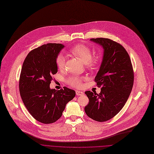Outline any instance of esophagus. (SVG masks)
I'll return each instance as SVG.
<instances>
[{
  "label": "esophagus",
  "instance_id": "esophagus-1",
  "mask_svg": "<svg viewBox=\"0 0 154 154\" xmlns=\"http://www.w3.org/2000/svg\"><path fill=\"white\" fill-rule=\"evenodd\" d=\"M76 95L77 96H83L84 95V93H83L82 91H76Z\"/></svg>",
  "mask_w": 154,
  "mask_h": 154
}]
</instances>
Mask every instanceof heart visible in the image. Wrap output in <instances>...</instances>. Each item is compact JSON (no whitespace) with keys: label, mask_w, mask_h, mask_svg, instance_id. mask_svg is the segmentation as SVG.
Here are the masks:
<instances>
[{"label":"heart","mask_w":154,"mask_h":154,"mask_svg":"<svg viewBox=\"0 0 154 154\" xmlns=\"http://www.w3.org/2000/svg\"><path fill=\"white\" fill-rule=\"evenodd\" d=\"M71 53L75 57L79 58L83 63L86 64L88 66H93L97 61V58H92V51L91 48L83 44H78L72 47L71 50ZM56 64L58 68L62 70L64 68L66 64V58L63 53H60L56 58ZM83 80L82 77L78 76H71L67 79V82L70 85L74 87H81Z\"/></svg>","instance_id":"1"}]
</instances>
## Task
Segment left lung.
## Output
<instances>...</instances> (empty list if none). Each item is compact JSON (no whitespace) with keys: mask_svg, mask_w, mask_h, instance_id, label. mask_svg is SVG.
<instances>
[{"mask_svg":"<svg viewBox=\"0 0 154 154\" xmlns=\"http://www.w3.org/2000/svg\"><path fill=\"white\" fill-rule=\"evenodd\" d=\"M103 48V57L94 80L101 93L85 91L89 103L85 112L97 122H106L116 116L123 107L132 90L134 73L127 51L109 38H91Z\"/></svg>","mask_w":154,"mask_h":154,"instance_id":"left-lung-1","label":"left lung"}]
</instances>
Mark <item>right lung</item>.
I'll return each mask as SVG.
<instances>
[{
	"instance_id": "obj_1",
	"label": "right lung",
	"mask_w": 154,
	"mask_h": 154,
	"mask_svg": "<svg viewBox=\"0 0 154 154\" xmlns=\"http://www.w3.org/2000/svg\"><path fill=\"white\" fill-rule=\"evenodd\" d=\"M64 47L47 44L31 51L21 69L19 89L23 102L36 120L45 124L58 120L75 96L74 90L67 87L60 90L50 87L52 75L58 72L56 58Z\"/></svg>"
}]
</instances>
